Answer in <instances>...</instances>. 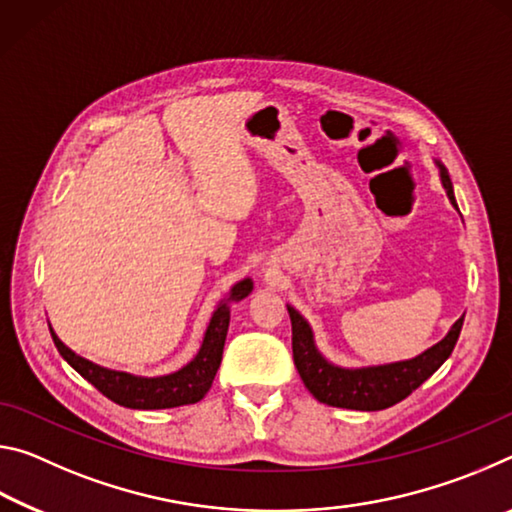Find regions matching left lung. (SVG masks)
<instances>
[{
  "label": "left lung",
  "instance_id": "8db88e82",
  "mask_svg": "<svg viewBox=\"0 0 512 512\" xmlns=\"http://www.w3.org/2000/svg\"><path fill=\"white\" fill-rule=\"evenodd\" d=\"M436 164L440 167V180H443L449 201L456 207L454 187L452 180H449V173L443 164ZM287 309L293 332V361H296L300 379L305 381L307 391L314 395L318 402L354 411H381L402 402L404 397H409L415 388L424 384L433 372L443 366L449 354H452L465 318L463 314L452 325V329H449L443 341H438L433 348L418 354L415 359L370 368H339L334 366V363H329L323 354L318 352L314 334H311L307 320L293 307Z\"/></svg>",
  "mask_w": 512,
  "mask_h": 512
}]
</instances>
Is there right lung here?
<instances>
[{
    "mask_svg": "<svg viewBox=\"0 0 512 512\" xmlns=\"http://www.w3.org/2000/svg\"><path fill=\"white\" fill-rule=\"evenodd\" d=\"M253 291V280H241L232 287L230 296L219 302V307L212 314L210 325H207L205 339L196 357L187 363L185 368L164 377H135L128 372L101 368L97 363L79 357L67 345L58 339L54 329L49 327L51 339L69 366H72L83 379L97 388L119 406L126 409H173V406H185L201 402L205 393L210 391L216 370L221 366L225 334L230 325V302L244 300Z\"/></svg>",
    "mask_w": 512,
    "mask_h": 512,
    "instance_id": "right-lung-1",
    "label": "right lung"
}]
</instances>
